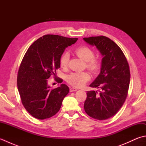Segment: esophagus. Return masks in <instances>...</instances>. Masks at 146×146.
Here are the masks:
<instances>
[{"mask_svg": "<svg viewBox=\"0 0 146 146\" xmlns=\"http://www.w3.org/2000/svg\"><path fill=\"white\" fill-rule=\"evenodd\" d=\"M77 90H78V89L76 88H74V87H71V88H70V92H75V91H77Z\"/></svg>", "mask_w": 146, "mask_h": 146, "instance_id": "obj_1", "label": "esophagus"}]
</instances>
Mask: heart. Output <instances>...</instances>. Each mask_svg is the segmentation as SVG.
Segmentation results:
<instances>
[{
  "label": "heart",
  "instance_id": "obj_1",
  "mask_svg": "<svg viewBox=\"0 0 146 146\" xmlns=\"http://www.w3.org/2000/svg\"><path fill=\"white\" fill-rule=\"evenodd\" d=\"M75 52L82 60L86 62V67L92 71H96L99 68V61L94 58V52L87 46L77 48ZM70 55L67 52L62 54L60 59V64L62 68H66L69 61ZM90 79V75L86 71L73 72L66 77V81L70 85L75 87H81Z\"/></svg>",
  "mask_w": 146,
  "mask_h": 146
}]
</instances>
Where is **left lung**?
<instances>
[{
  "label": "left lung",
  "instance_id": "left-lung-1",
  "mask_svg": "<svg viewBox=\"0 0 146 146\" xmlns=\"http://www.w3.org/2000/svg\"><path fill=\"white\" fill-rule=\"evenodd\" d=\"M83 40L95 46L103 57L100 72L90 85L102 91L86 92L84 109L95 119H108L120 110L127 95L131 78L128 62L119 46L107 37H90Z\"/></svg>",
  "mask_w": 146,
  "mask_h": 146
}]
</instances>
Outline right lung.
Returning a JSON list of instances; mask_svg holds the SVG:
<instances>
[{
  "instance_id": "add662e5",
  "label": "right lung",
  "mask_w": 146,
  "mask_h": 146,
  "mask_svg": "<svg viewBox=\"0 0 146 146\" xmlns=\"http://www.w3.org/2000/svg\"><path fill=\"white\" fill-rule=\"evenodd\" d=\"M77 40L44 35L27 49L19 69L17 82L22 103L33 117L39 120L48 119L60 110L70 89L65 84L50 89L48 79L52 74L56 77L61 56Z\"/></svg>"
}]
</instances>
